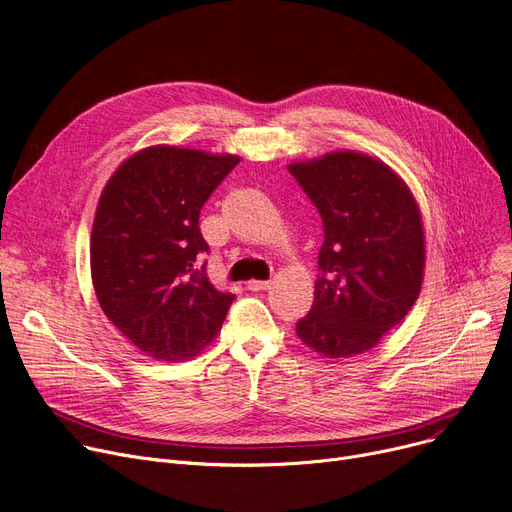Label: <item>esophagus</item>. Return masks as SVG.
I'll return each instance as SVG.
<instances>
[{"label": "esophagus", "mask_w": 512, "mask_h": 512, "mask_svg": "<svg viewBox=\"0 0 512 512\" xmlns=\"http://www.w3.org/2000/svg\"><path fill=\"white\" fill-rule=\"evenodd\" d=\"M269 287H271L269 281H256V279L248 281V289L250 291H262V289H269Z\"/></svg>", "instance_id": "34e87169"}]
</instances>
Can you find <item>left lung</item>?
I'll return each mask as SVG.
<instances>
[{"instance_id":"left-lung-1","label":"left lung","mask_w":512,"mask_h":512,"mask_svg":"<svg viewBox=\"0 0 512 512\" xmlns=\"http://www.w3.org/2000/svg\"><path fill=\"white\" fill-rule=\"evenodd\" d=\"M289 173L325 231L314 302L296 333L327 358L367 352L419 298L425 233L417 200L385 162L360 152L291 162Z\"/></svg>"}]
</instances>
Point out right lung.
<instances>
[{"instance_id":"obj_1","label":"right lung","mask_w":512,"mask_h":512,"mask_svg":"<svg viewBox=\"0 0 512 512\" xmlns=\"http://www.w3.org/2000/svg\"><path fill=\"white\" fill-rule=\"evenodd\" d=\"M237 164L231 154L152 145L102 191L89 250L95 296L145 356L189 360L223 327L235 296L208 281L200 210Z\"/></svg>"}]
</instances>
